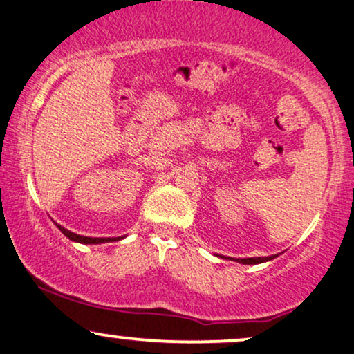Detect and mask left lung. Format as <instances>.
<instances>
[{
  "instance_id": "1",
  "label": "left lung",
  "mask_w": 354,
  "mask_h": 354,
  "mask_svg": "<svg viewBox=\"0 0 354 354\" xmlns=\"http://www.w3.org/2000/svg\"><path fill=\"white\" fill-rule=\"evenodd\" d=\"M277 255H272V257H253V259H230L234 261H239V263H243V265H257V263H263V261H268V260H273Z\"/></svg>"
}]
</instances>
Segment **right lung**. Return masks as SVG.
Wrapping results in <instances>:
<instances>
[{
	"label": "right lung",
	"mask_w": 354,
	"mask_h": 354,
	"mask_svg": "<svg viewBox=\"0 0 354 354\" xmlns=\"http://www.w3.org/2000/svg\"><path fill=\"white\" fill-rule=\"evenodd\" d=\"M57 228H59V230L62 232V234H64L66 236H68L69 240H73V242H79V243H104V242H115V240H120V236H118V239H97V236H82V235H77V234H74V232H69V230H66L64 227H61V225H57Z\"/></svg>",
	"instance_id": "obj_1"
}]
</instances>
